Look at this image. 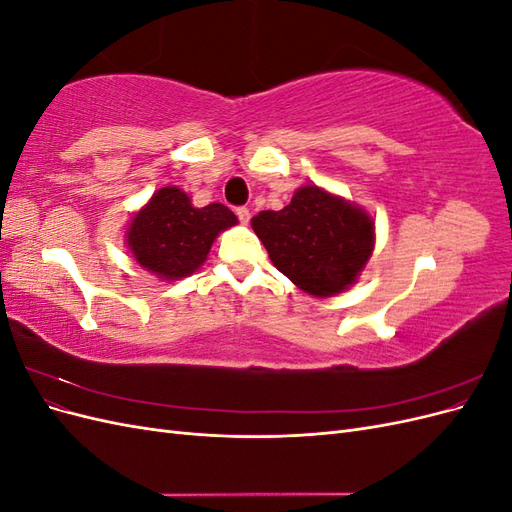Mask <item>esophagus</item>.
Returning <instances> with one entry per match:
<instances>
[{
  "instance_id": "1",
  "label": "esophagus",
  "mask_w": 512,
  "mask_h": 512,
  "mask_svg": "<svg viewBox=\"0 0 512 512\" xmlns=\"http://www.w3.org/2000/svg\"><path fill=\"white\" fill-rule=\"evenodd\" d=\"M237 218H239L241 224H250V218H252L250 209H247V207H237Z\"/></svg>"
}]
</instances>
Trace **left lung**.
Segmentation results:
<instances>
[{"mask_svg": "<svg viewBox=\"0 0 512 512\" xmlns=\"http://www.w3.org/2000/svg\"><path fill=\"white\" fill-rule=\"evenodd\" d=\"M252 228L277 271L316 297L350 286L374 250L369 215L316 185L294 192L282 211L254 215Z\"/></svg>", "mask_w": 512, "mask_h": 512, "instance_id": "left-lung-1", "label": "left lung"}]
</instances>
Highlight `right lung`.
I'll return each mask as SVG.
<instances>
[{"label":"right lung","instance_id":"1","mask_svg":"<svg viewBox=\"0 0 512 512\" xmlns=\"http://www.w3.org/2000/svg\"><path fill=\"white\" fill-rule=\"evenodd\" d=\"M235 224L237 215L228 207L213 203L196 209L188 194L168 185L134 215L128 247L147 271L179 280L203 265L215 237Z\"/></svg>","mask_w":512,"mask_h":512}]
</instances>
